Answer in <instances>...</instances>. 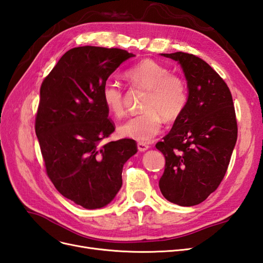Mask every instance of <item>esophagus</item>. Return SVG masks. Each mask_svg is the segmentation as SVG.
<instances>
[{"label": "esophagus", "instance_id": "esophagus-1", "mask_svg": "<svg viewBox=\"0 0 263 263\" xmlns=\"http://www.w3.org/2000/svg\"><path fill=\"white\" fill-rule=\"evenodd\" d=\"M137 148H138V150L139 151H146V150H148L149 149V146L147 145V144H145V142H138L137 144Z\"/></svg>", "mask_w": 263, "mask_h": 263}]
</instances>
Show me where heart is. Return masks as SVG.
I'll return each mask as SVG.
<instances>
[{"label": "heart", "instance_id": "b5f03b06", "mask_svg": "<svg viewBox=\"0 0 263 263\" xmlns=\"http://www.w3.org/2000/svg\"><path fill=\"white\" fill-rule=\"evenodd\" d=\"M133 85L148 91L145 113L127 119L118 126L119 136L147 142L159 134L165 122H174L184 110L187 103V89L184 80L153 59H142L125 72ZM102 100L110 115L124 113L123 91L117 83L107 81L102 87Z\"/></svg>", "mask_w": 263, "mask_h": 263}]
</instances>
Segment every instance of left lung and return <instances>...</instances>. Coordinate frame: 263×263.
Listing matches in <instances>:
<instances>
[{
	"label": "left lung",
	"mask_w": 263,
	"mask_h": 263,
	"mask_svg": "<svg viewBox=\"0 0 263 263\" xmlns=\"http://www.w3.org/2000/svg\"><path fill=\"white\" fill-rule=\"evenodd\" d=\"M178 61L187 83V103L156 148L165 158L159 187L171 203L205 201L225 177L237 141L232 93L209 63L194 54L160 53Z\"/></svg>",
	"instance_id": "8db88e82"
}]
</instances>
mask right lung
Wrapping results in <instances>:
<instances>
[{
	"instance_id": "add662e5",
	"label": "right lung",
	"mask_w": 263,
	"mask_h": 263,
	"mask_svg": "<svg viewBox=\"0 0 263 263\" xmlns=\"http://www.w3.org/2000/svg\"><path fill=\"white\" fill-rule=\"evenodd\" d=\"M134 53L83 46L62 55L41 87L35 130L46 171L59 193L87 210L104 208L122 187L133 139L102 145L115 130L102 100L108 77Z\"/></svg>"
}]
</instances>
